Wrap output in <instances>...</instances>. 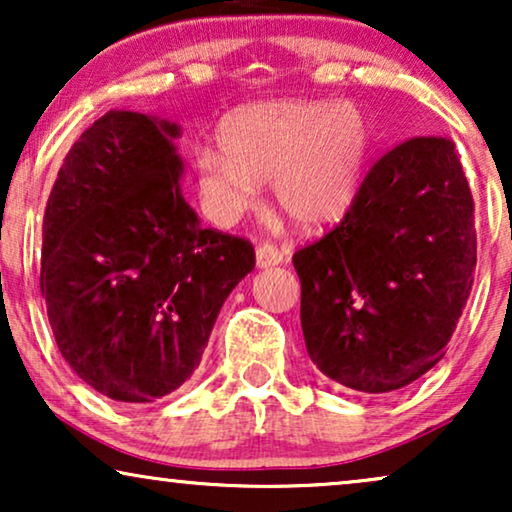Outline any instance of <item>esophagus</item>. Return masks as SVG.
<instances>
[{
  "mask_svg": "<svg viewBox=\"0 0 512 512\" xmlns=\"http://www.w3.org/2000/svg\"><path fill=\"white\" fill-rule=\"evenodd\" d=\"M284 261V251L277 244L263 242L256 249V265L258 268H270V265H279Z\"/></svg>",
  "mask_w": 512,
  "mask_h": 512,
  "instance_id": "obj_1",
  "label": "esophagus"
}]
</instances>
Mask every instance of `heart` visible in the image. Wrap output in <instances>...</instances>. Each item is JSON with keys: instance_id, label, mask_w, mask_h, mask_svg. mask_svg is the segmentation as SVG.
<instances>
[{"instance_id": "1", "label": "heart", "mask_w": 512, "mask_h": 512, "mask_svg": "<svg viewBox=\"0 0 512 512\" xmlns=\"http://www.w3.org/2000/svg\"><path fill=\"white\" fill-rule=\"evenodd\" d=\"M219 146L221 153H195L200 198L214 221L240 219L256 198V181L272 179L282 212L314 228L352 207L373 128L356 104L275 100L230 114Z\"/></svg>"}]
</instances>
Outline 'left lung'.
Returning a JSON list of instances; mask_svg holds the SVG:
<instances>
[{
	"label": "left lung",
	"instance_id": "1",
	"mask_svg": "<svg viewBox=\"0 0 512 512\" xmlns=\"http://www.w3.org/2000/svg\"><path fill=\"white\" fill-rule=\"evenodd\" d=\"M473 214L452 139L410 137L375 160L340 223L293 254L321 373L387 394L443 359L471 296Z\"/></svg>",
	"mask_w": 512,
	"mask_h": 512
}]
</instances>
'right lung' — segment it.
I'll use <instances>...</instances> for the list:
<instances>
[{"label": "right lung", "mask_w": 512, "mask_h": 512, "mask_svg": "<svg viewBox=\"0 0 512 512\" xmlns=\"http://www.w3.org/2000/svg\"><path fill=\"white\" fill-rule=\"evenodd\" d=\"M177 135L109 111L72 144L46 202L39 282L55 342L83 382L123 403L193 375L223 300L256 265L249 240L200 228Z\"/></svg>", "instance_id": "1"}]
</instances>
